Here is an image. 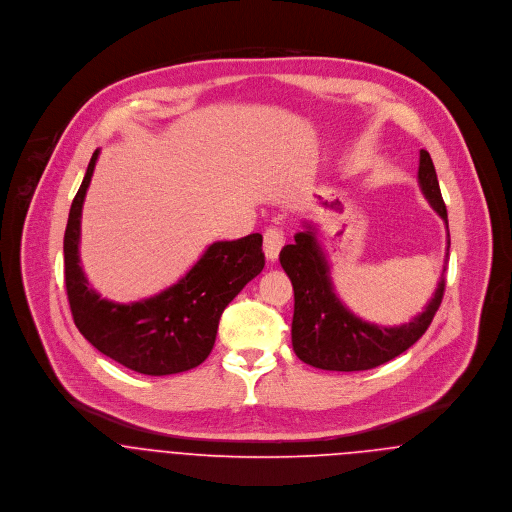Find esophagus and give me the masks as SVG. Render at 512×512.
Here are the masks:
<instances>
[{
  "label": "esophagus",
  "instance_id": "obj_1",
  "mask_svg": "<svg viewBox=\"0 0 512 512\" xmlns=\"http://www.w3.org/2000/svg\"><path fill=\"white\" fill-rule=\"evenodd\" d=\"M262 248H264L266 258H268L270 262H276L278 256H280V250L284 248V234H282V230H278V228H268V230L264 232V244H262Z\"/></svg>",
  "mask_w": 512,
  "mask_h": 512
}]
</instances>
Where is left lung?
Returning <instances> with one entry per match:
<instances>
[{"label": "left lung", "instance_id": "obj_1", "mask_svg": "<svg viewBox=\"0 0 512 512\" xmlns=\"http://www.w3.org/2000/svg\"><path fill=\"white\" fill-rule=\"evenodd\" d=\"M418 181L424 197L447 226V209L441 199L434 161L420 151ZM295 242L282 248L280 264L293 286L292 343L295 355L323 370H368L384 365L408 351L430 327L445 290V266L430 303L410 323L382 327L366 323L351 313L335 293L325 252L317 240V228L305 224ZM449 256V230L445 264Z\"/></svg>", "mask_w": 512, "mask_h": 512}]
</instances>
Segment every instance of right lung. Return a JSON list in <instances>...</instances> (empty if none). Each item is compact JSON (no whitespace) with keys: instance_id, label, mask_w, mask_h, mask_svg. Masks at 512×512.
<instances>
[{"instance_id":"right-lung-1","label":"right lung","mask_w":512,"mask_h":512,"mask_svg":"<svg viewBox=\"0 0 512 512\" xmlns=\"http://www.w3.org/2000/svg\"><path fill=\"white\" fill-rule=\"evenodd\" d=\"M100 149L92 153L65 230V284L74 325L102 355L149 376L201 365L213 351L224 307L264 268L262 234L213 242L171 288L134 303L102 299L78 256L80 217Z\"/></svg>"}]
</instances>
